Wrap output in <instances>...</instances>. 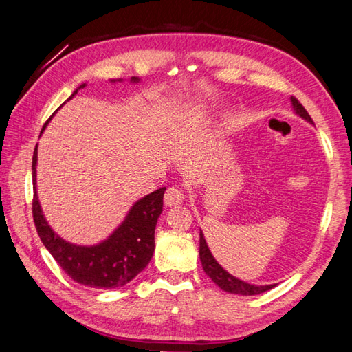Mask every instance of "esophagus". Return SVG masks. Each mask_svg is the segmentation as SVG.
Wrapping results in <instances>:
<instances>
[{
  "label": "esophagus",
  "instance_id": "esophagus-1",
  "mask_svg": "<svg viewBox=\"0 0 352 352\" xmlns=\"http://www.w3.org/2000/svg\"><path fill=\"white\" fill-rule=\"evenodd\" d=\"M184 201V194L178 188H169L164 194V204L169 206H178Z\"/></svg>",
  "mask_w": 352,
  "mask_h": 352
}]
</instances>
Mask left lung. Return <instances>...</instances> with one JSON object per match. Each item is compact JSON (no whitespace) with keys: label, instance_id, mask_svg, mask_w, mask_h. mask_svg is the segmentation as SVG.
<instances>
[{"label":"left lung","instance_id":"left-lung-1","mask_svg":"<svg viewBox=\"0 0 352 352\" xmlns=\"http://www.w3.org/2000/svg\"><path fill=\"white\" fill-rule=\"evenodd\" d=\"M292 107L294 114H298L300 119H304L305 122H308L309 125H314L311 117L307 113V109L300 105L298 99L292 98ZM199 261H201L203 270L206 272V274L215 282V284L221 288L223 292L232 293V294H243V296H253V294H261L265 293L268 290H272L273 287H276V284H270V285H256V284H249V282L241 280L238 278L233 276L229 272L223 268L221 265L218 264V261L213 258V254L209 249L208 243H206L204 233L203 230L199 229Z\"/></svg>","mask_w":352,"mask_h":352}]
</instances>
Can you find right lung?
<instances>
[{"mask_svg": "<svg viewBox=\"0 0 352 352\" xmlns=\"http://www.w3.org/2000/svg\"><path fill=\"white\" fill-rule=\"evenodd\" d=\"M117 80L122 82V79ZM139 78H131L133 84H139ZM84 87L85 84L76 88L70 99ZM50 119L47 120L41 134L44 133ZM36 164L38 144L32 162L33 219L41 241L62 270L73 280L91 288H117L133 280L153 258L155 226L163 212V195L166 188H160L137 199L131 206L125 219L107 239L93 245H79L60 238L45 219L36 190Z\"/></svg>", "mask_w": 352, "mask_h": 352, "instance_id": "right-lung-1", "label": "right lung"}]
</instances>
